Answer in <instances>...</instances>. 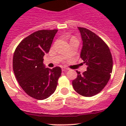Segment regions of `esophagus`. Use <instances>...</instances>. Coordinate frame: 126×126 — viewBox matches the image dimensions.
Wrapping results in <instances>:
<instances>
[{
  "label": "esophagus",
  "mask_w": 126,
  "mask_h": 126,
  "mask_svg": "<svg viewBox=\"0 0 126 126\" xmlns=\"http://www.w3.org/2000/svg\"><path fill=\"white\" fill-rule=\"evenodd\" d=\"M68 69L67 68H65V67H62V71L63 72H66L67 71H68Z\"/></svg>",
  "instance_id": "obj_1"
}]
</instances>
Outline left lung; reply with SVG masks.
Instances as JSON below:
<instances>
[{
  "label": "left lung",
  "instance_id": "8db88e82",
  "mask_svg": "<svg viewBox=\"0 0 126 126\" xmlns=\"http://www.w3.org/2000/svg\"><path fill=\"white\" fill-rule=\"evenodd\" d=\"M83 46L80 57L87 65L82 74L73 81L74 90L82 96H94L100 92L109 82L112 72L113 61L109 47L102 39L92 31L78 28Z\"/></svg>",
  "mask_w": 126,
  "mask_h": 126
}]
</instances>
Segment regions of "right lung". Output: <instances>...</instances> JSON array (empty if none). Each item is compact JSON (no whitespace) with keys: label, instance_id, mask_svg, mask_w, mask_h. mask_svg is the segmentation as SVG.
I'll use <instances>...</instances> for the list:
<instances>
[{"label":"right lung","instance_id":"1","mask_svg":"<svg viewBox=\"0 0 126 126\" xmlns=\"http://www.w3.org/2000/svg\"><path fill=\"white\" fill-rule=\"evenodd\" d=\"M57 30H39L23 40L13 56V71L23 90L37 100L49 97L56 90L61 68L52 69L43 64Z\"/></svg>","mask_w":126,"mask_h":126}]
</instances>
